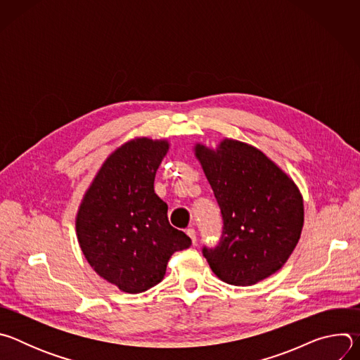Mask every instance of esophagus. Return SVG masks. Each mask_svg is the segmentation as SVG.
Wrapping results in <instances>:
<instances>
[{
  "label": "esophagus",
  "mask_w": 360,
  "mask_h": 360,
  "mask_svg": "<svg viewBox=\"0 0 360 360\" xmlns=\"http://www.w3.org/2000/svg\"><path fill=\"white\" fill-rule=\"evenodd\" d=\"M186 235L191 238L192 243L195 245V243H196V232H195V229H193V228H189V229H186Z\"/></svg>",
  "instance_id": "obj_1"
}]
</instances>
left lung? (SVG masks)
Here are the masks:
<instances>
[{"label": "left lung", "mask_w": 360, "mask_h": 360, "mask_svg": "<svg viewBox=\"0 0 360 360\" xmlns=\"http://www.w3.org/2000/svg\"><path fill=\"white\" fill-rule=\"evenodd\" d=\"M193 149L224 221L218 245L202 249L212 272L235 286L274 275L289 259L303 228L296 184L249 143L226 138L217 149L202 143Z\"/></svg>", "instance_id": "1"}]
</instances>
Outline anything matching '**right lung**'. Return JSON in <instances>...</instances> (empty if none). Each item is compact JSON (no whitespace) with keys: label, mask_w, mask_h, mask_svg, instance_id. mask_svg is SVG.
Segmentation results:
<instances>
[{"label":"right lung","mask_w":360,"mask_h":360,"mask_svg":"<svg viewBox=\"0 0 360 360\" xmlns=\"http://www.w3.org/2000/svg\"><path fill=\"white\" fill-rule=\"evenodd\" d=\"M167 139L135 138L117 148L86 189L75 219L91 268L127 293L160 283L174 252L191 238L169 225L168 205L153 191Z\"/></svg>","instance_id":"right-lung-1"}]
</instances>
